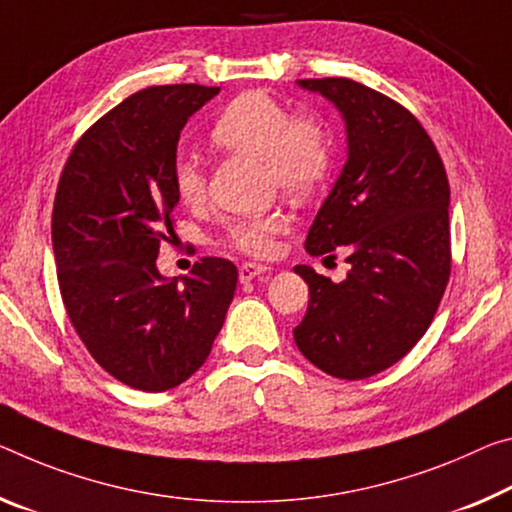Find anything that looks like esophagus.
I'll list each match as a JSON object with an SVG mask.
<instances>
[{
    "label": "esophagus",
    "instance_id": "obj_1",
    "mask_svg": "<svg viewBox=\"0 0 512 512\" xmlns=\"http://www.w3.org/2000/svg\"><path fill=\"white\" fill-rule=\"evenodd\" d=\"M269 271H271V266H266V264L243 262V264L239 266V280H241V282H250V280L259 278V275H266Z\"/></svg>",
    "mask_w": 512,
    "mask_h": 512
}]
</instances>
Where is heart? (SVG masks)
Returning a JSON list of instances; mask_svg holds the SVG:
<instances>
[{"instance_id": "obj_1", "label": "heart", "mask_w": 512, "mask_h": 512, "mask_svg": "<svg viewBox=\"0 0 512 512\" xmlns=\"http://www.w3.org/2000/svg\"><path fill=\"white\" fill-rule=\"evenodd\" d=\"M209 139L227 152L262 159L271 186H278L291 198H310L326 182L335 154L332 136L319 118L296 116L287 104L262 91L234 97L218 113ZM170 180L184 205L205 200V168L191 154H177ZM285 223V216L278 212L234 218L227 225V243L246 255H271L275 237L285 230Z\"/></svg>"}]
</instances>
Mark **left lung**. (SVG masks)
I'll list each match as a JSON object with an SVG mask.
<instances>
[{
	"label": "left lung",
	"mask_w": 512,
	"mask_h": 512,
	"mask_svg": "<svg viewBox=\"0 0 512 512\" xmlns=\"http://www.w3.org/2000/svg\"><path fill=\"white\" fill-rule=\"evenodd\" d=\"M342 113L348 159L307 232L312 257L346 248L351 269L332 282L312 266L298 351L314 367L362 380L392 367L431 326L451 275L449 180L412 113L353 79H298Z\"/></svg>",
	"instance_id": "left-lung-1"
}]
</instances>
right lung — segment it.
Wrapping results in <instances>:
<instances>
[{"label": "right lung", "instance_id": "add662e5", "mask_svg": "<svg viewBox=\"0 0 512 512\" xmlns=\"http://www.w3.org/2000/svg\"><path fill=\"white\" fill-rule=\"evenodd\" d=\"M218 86H150L88 127L63 166L52 212L56 278L100 367L166 392L205 364L237 289V266L202 257L184 278L157 271L173 234L170 168L180 132Z\"/></svg>", "mask_w": 512, "mask_h": 512}]
</instances>
